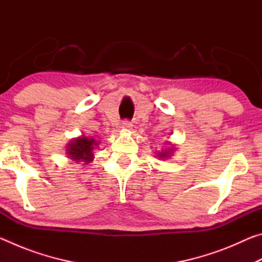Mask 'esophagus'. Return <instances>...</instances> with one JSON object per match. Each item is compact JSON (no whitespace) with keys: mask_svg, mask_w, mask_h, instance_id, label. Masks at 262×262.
I'll use <instances>...</instances> for the list:
<instances>
[{"mask_svg":"<svg viewBox=\"0 0 262 262\" xmlns=\"http://www.w3.org/2000/svg\"><path fill=\"white\" fill-rule=\"evenodd\" d=\"M133 127V122L130 120H123L122 123H121V128H123V129H132Z\"/></svg>","mask_w":262,"mask_h":262,"instance_id":"obj_1","label":"esophagus"}]
</instances>
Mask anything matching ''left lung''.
I'll list each match as a JSON object with an SVG mask.
<instances>
[{
  "instance_id": "left-lung-1",
  "label": "left lung",
  "mask_w": 262,
  "mask_h": 262,
  "mask_svg": "<svg viewBox=\"0 0 262 262\" xmlns=\"http://www.w3.org/2000/svg\"><path fill=\"white\" fill-rule=\"evenodd\" d=\"M170 150H173V149H170ZM164 156H166V155H165V152H164V154H162V157H164Z\"/></svg>"
}]
</instances>
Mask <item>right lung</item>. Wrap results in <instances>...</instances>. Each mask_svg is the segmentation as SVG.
<instances>
[{
  "label": "right lung",
  "instance_id": "1",
  "mask_svg": "<svg viewBox=\"0 0 262 262\" xmlns=\"http://www.w3.org/2000/svg\"><path fill=\"white\" fill-rule=\"evenodd\" d=\"M97 145L95 140L88 139V137H81V139L75 140L70 143L68 154L75 161H84V163H90L94 157L92 150Z\"/></svg>",
  "mask_w": 262,
  "mask_h": 262
}]
</instances>
